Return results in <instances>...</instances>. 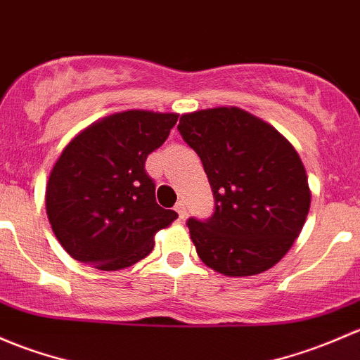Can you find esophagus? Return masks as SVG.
Listing matches in <instances>:
<instances>
[{
    "instance_id": "obj_1",
    "label": "esophagus",
    "mask_w": 360,
    "mask_h": 360,
    "mask_svg": "<svg viewBox=\"0 0 360 360\" xmlns=\"http://www.w3.org/2000/svg\"><path fill=\"white\" fill-rule=\"evenodd\" d=\"M175 211H176V213H179V217L181 218V220H184L185 214H187V207H185V202H184V201L176 202V205H175Z\"/></svg>"
}]
</instances>
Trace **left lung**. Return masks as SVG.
Returning <instances> with one entry per match:
<instances>
[{
	"mask_svg": "<svg viewBox=\"0 0 360 360\" xmlns=\"http://www.w3.org/2000/svg\"><path fill=\"white\" fill-rule=\"evenodd\" d=\"M179 131L201 158L217 201L210 220L187 221L199 258L227 277L272 269L310 210L312 192L295 147L239 107L181 114Z\"/></svg>",
	"mask_w": 360,
	"mask_h": 360,
	"instance_id": "8db88e82",
	"label": "left lung"
}]
</instances>
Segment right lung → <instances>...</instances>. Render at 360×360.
Here are the masks:
<instances>
[{"label": "right lung", "mask_w": 360, "mask_h": 360, "mask_svg": "<svg viewBox=\"0 0 360 360\" xmlns=\"http://www.w3.org/2000/svg\"><path fill=\"white\" fill-rule=\"evenodd\" d=\"M179 114L123 110L81 129L48 176L44 202L65 251L114 272L153 251L154 236L179 218L155 202L146 159L168 139Z\"/></svg>", "instance_id": "1"}]
</instances>
